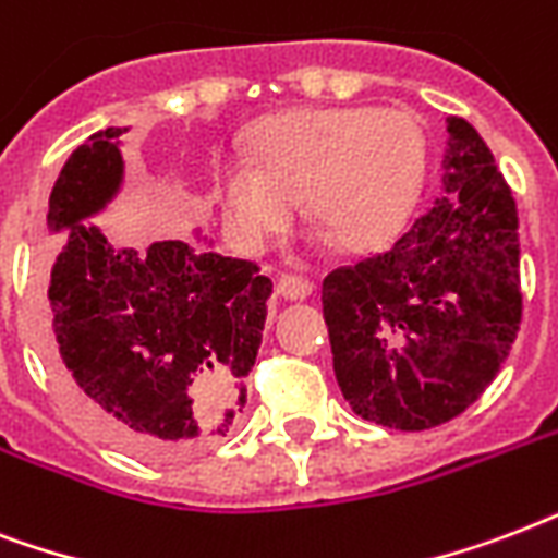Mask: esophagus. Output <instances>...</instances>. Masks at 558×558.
Segmentation results:
<instances>
[{"label": "esophagus", "mask_w": 558, "mask_h": 558, "mask_svg": "<svg viewBox=\"0 0 558 558\" xmlns=\"http://www.w3.org/2000/svg\"><path fill=\"white\" fill-rule=\"evenodd\" d=\"M311 291H314V284H311L308 279H300V276H282V279L276 282V293H279L282 300L302 302L308 300Z\"/></svg>", "instance_id": "34e87169"}]
</instances>
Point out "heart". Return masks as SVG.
Masks as SVG:
<instances>
[{
    "label": "heart",
    "instance_id": "heart-1",
    "mask_svg": "<svg viewBox=\"0 0 558 558\" xmlns=\"http://www.w3.org/2000/svg\"><path fill=\"white\" fill-rule=\"evenodd\" d=\"M427 171L416 116L375 107L293 110L253 133V159H227L218 194L227 227L265 250L293 223L296 206L319 220L317 241L352 253L390 244L408 223Z\"/></svg>",
    "mask_w": 558,
    "mask_h": 558
}]
</instances>
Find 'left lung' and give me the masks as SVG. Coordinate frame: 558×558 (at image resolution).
I'll use <instances>...</instances> for the list:
<instances>
[{
  "instance_id": "obj_1",
  "label": "left lung",
  "mask_w": 558,
  "mask_h": 558,
  "mask_svg": "<svg viewBox=\"0 0 558 558\" xmlns=\"http://www.w3.org/2000/svg\"><path fill=\"white\" fill-rule=\"evenodd\" d=\"M442 189L387 253L323 282L335 378L357 416L425 430L460 416L521 323L518 211L472 124L445 119Z\"/></svg>"
}]
</instances>
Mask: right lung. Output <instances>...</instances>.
<instances>
[{
	"instance_id": "right-lung-1",
	"label": "right lung",
	"mask_w": 558,
	"mask_h": 558,
	"mask_svg": "<svg viewBox=\"0 0 558 558\" xmlns=\"http://www.w3.org/2000/svg\"><path fill=\"white\" fill-rule=\"evenodd\" d=\"M128 131L93 133L51 189L49 366L101 439L145 460H180L244 413L274 284L253 262L220 256L201 227L192 241H154L142 253L95 227L124 189Z\"/></svg>"
}]
</instances>
